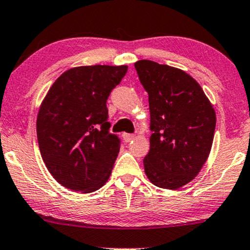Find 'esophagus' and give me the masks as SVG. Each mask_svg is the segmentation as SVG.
I'll return each instance as SVG.
<instances>
[{
  "instance_id": "esophagus-1",
  "label": "esophagus",
  "mask_w": 250,
  "mask_h": 250,
  "mask_svg": "<svg viewBox=\"0 0 250 250\" xmlns=\"http://www.w3.org/2000/svg\"><path fill=\"white\" fill-rule=\"evenodd\" d=\"M123 138H124V140L126 143H130L132 140L134 139V134H131V133H124L123 134Z\"/></svg>"
}]
</instances>
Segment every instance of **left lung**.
<instances>
[{
    "instance_id": "8db88e82",
    "label": "left lung",
    "mask_w": 250,
    "mask_h": 250,
    "mask_svg": "<svg viewBox=\"0 0 250 250\" xmlns=\"http://www.w3.org/2000/svg\"><path fill=\"white\" fill-rule=\"evenodd\" d=\"M148 93L151 131L145 173L160 188L192 181L206 163L215 131V111L195 79L153 61L134 63Z\"/></svg>"
}]
</instances>
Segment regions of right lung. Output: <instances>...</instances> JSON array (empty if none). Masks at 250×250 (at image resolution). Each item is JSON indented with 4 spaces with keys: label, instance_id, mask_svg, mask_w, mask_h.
Masks as SVG:
<instances>
[{
    "label": "right lung",
    "instance_id": "right-lung-1",
    "mask_svg": "<svg viewBox=\"0 0 250 250\" xmlns=\"http://www.w3.org/2000/svg\"><path fill=\"white\" fill-rule=\"evenodd\" d=\"M127 66L67 70L46 93L37 117V139L46 168L75 192H95L107 181L120 139L111 133L106 101Z\"/></svg>",
    "mask_w": 250,
    "mask_h": 250
}]
</instances>
